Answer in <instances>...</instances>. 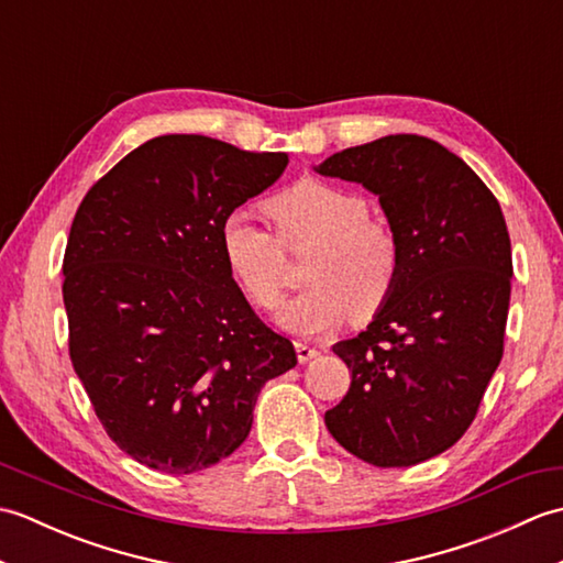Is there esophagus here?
<instances>
[{
  "mask_svg": "<svg viewBox=\"0 0 563 563\" xmlns=\"http://www.w3.org/2000/svg\"><path fill=\"white\" fill-rule=\"evenodd\" d=\"M295 351H297V361H300L302 365L309 363V361H314V357L319 355V351L314 349V345H309L305 341H297L295 343Z\"/></svg>",
  "mask_w": 563,
  "mask_h": 563,
  "instance_id": "obj_1",
  "label": "esophagus"
}]
</instances>
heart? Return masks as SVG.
Here are the masks:
<instances>
[{"label": "heart", "mask_w": 563, "mask_h": 563, "mask_svg": "<svg viewBox=\"0 0 563 563\" xmlns=\"http://www.w3.org/2000/svg\"><path fill=\"white\" fill-rule=\"evenodd\" d=\"M266 212L278 236L246 212H232L220 227V251L249 300L273 307L283 295V246L314 244L305 266L309 285L275 312L285 331L314 336L351 312L373 317L387 302L399 268L397 242L385 224L367 218L365 198L307 178L273 196Z\"/></svg>", "instance_id": "heart-1"}]
</instances>
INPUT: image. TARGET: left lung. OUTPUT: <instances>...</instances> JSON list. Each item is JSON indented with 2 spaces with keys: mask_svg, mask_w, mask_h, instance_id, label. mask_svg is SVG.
<instances>
[{
  "mask_svg": "<svg viewBox=\"0 0 563 563\" xmlns=\"http://www.w3.org/2000/svg\"><path fill=\"white\" fill-rule=\"evenodd\" d=\"M314 172L375 194L399 254L387 302L365 331L333 345L353 377L324 423L367 464L426 462L464 435L504 357L512 278L504 212L457 154L421 135L349 147Z\"/></svg>",
  "mask_w": 563,
  "mask_h": 563,
  "instance_id": "left-lung-1",
  "label": "left lung"
}]
</instances>
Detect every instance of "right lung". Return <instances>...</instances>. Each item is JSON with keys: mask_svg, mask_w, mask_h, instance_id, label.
I'll use <instances>...</instances> for the list:
<instances>
[{"mask_svg": "<svg viewBox=\"0 0 563 563\" xmlns=\"http://www.w3.org/2000/svg\"><path fill=\"white\" fill-rule=\"evenodd\" d=\"M288 166L206 135H162L84 196L63 261L69 357L106 433L164 474L218 464L246 440L292 343L254 314L220 227Z\"/></svg>", "mask_w": 563, "mask_h": 563, "instance_id": "add662e5", "label": "right lung"}]
</instances>
